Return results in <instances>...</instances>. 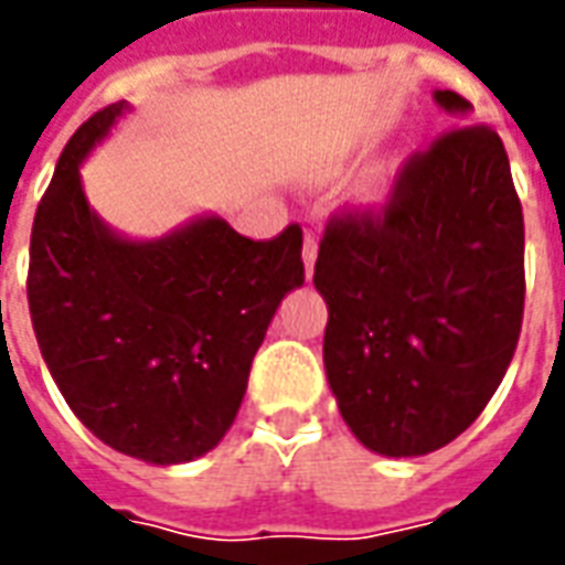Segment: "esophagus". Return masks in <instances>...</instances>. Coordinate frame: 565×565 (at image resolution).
I'll list each match as a JSON object with an SVG mask.
<instances>
[{
    "instance_id": "34e87169",
    "label": "esophagus",
    "mask_w": 565,
    "mask_h": 565,
    "mask_svg": "<svg viewBox=\"0 0 565 565\" xmlns=\"http://www.w3.org/2000/svg\"><path fill=\"white\" fill-rule=\"evenodd\" d=\"M315 259H318V235L306 233V242H302V263H306V278L315 275Z\"/></svg>"
}]
</instances>
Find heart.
Here are the masks:
<instances>
[{
  "label": "heart",
  "mask_w": 565,
  "mask_h": 565,
  "mask_svg": "<svg viewBox=\"0 0 565 565\" xmlns=\"http://www.w3.org/2000/svg\"><path fill=\"white\" fill-rule=\"evenodd\" d=\"M393 174H396V169L393 166H375V169H369L366 178L360 181V199H381L387 190H391L393 184Z\"/></svg>",
  "instance_id": "obj_1"
}]
</instances>
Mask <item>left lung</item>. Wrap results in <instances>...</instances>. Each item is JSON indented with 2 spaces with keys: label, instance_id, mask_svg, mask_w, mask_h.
Masks as SVG:
<instances>
[{
  "label": "left lung",
  "instance_id": "obj_1",
  "mask_svg": "<svg viewBox=\"0 0 565 565\" xmlns=\"http://www.w3.org/2000/svg\"><path fill=\"white\" fill-rule=\"evenodd\" d=\"M433 96L472 115L460 93ZM315 287L332 396L369 450L420 457L469 429L523 320V211L502 139L484 124L448 129L396 172L379 214H335Z\"/></svg>",
  "mask_w": 565,
  "mask_h": 565
}]
</instances>
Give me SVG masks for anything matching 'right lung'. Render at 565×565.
Returning a JSON list of instances; mask_svg holds the SVG:
<instances>
[{"label": "right lung", "instance_id": "obj_1", "mask_svg": "<svg viewBox=\"0 0 565 565\" xmlns=\"http://www.w3.org/2000/svg\"><path fill=\"white\" fill-rule=\"evenodd\" d=\"M129 111L115 103L60 153L30 238V318L68 408L108 448L172 466L217 448L275 311L306 281L302 230L269 242L209 214L132 242L90 209L81 162Z\"/></svg>", "mask_w": 565, "mask_h": 565}]
</instances>
